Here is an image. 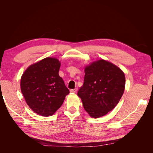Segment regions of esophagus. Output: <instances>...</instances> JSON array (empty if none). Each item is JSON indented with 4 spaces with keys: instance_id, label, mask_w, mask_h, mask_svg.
I'll return each mask as SVG.
<instances>
[{
    "instance_id": "esophagus-1",
    "label": "esophagus",
    "mask_w": 153,
    "mask_h": 153,
    "mask_svg": "<svg viewBox=\"0 0 153 153\" xmlns=\"http://www.w3.org/2000/svg\"><path fill=\"white\" fill-rule=\"evenodd\" d=\"M77 89L76 88V89H71L70 90V92H73V93H75V92H76V91H77Z\"/></svg>"
}]
</instances>
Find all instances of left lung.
I'll list each match as a JSON object with an SVG mask.
<instances>
[{
    "label": "left lung",
    "mask_w": 153,
    "mask_h": 153,
    "mask_svg": "<svg viewBox=\"0 0 153 153\" xmlns=\"http://www.w3.org/2000/svg\"><path fill=\"white\" fill-rule=\"evenodd\" d=\"M84 84L78 91L86 112L92 118L104 116L117 105L124 93L126 78L117 66L104 59L85 67Z\"/></svg>",
    "instance_id": "8db88e82"
}]
</instances>
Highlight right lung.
<instances>
[{"instance_id": "right-lung-1", "label": "right lung", "mask_w": 153, "mask_h": 153, "mask_svg": "<svg viewBox=\"0 0 153 153\" xmlns=\"http://www.w3.org/2000/svg\"><path fill=\"white\" fill-rule=\"evenodd\" d=\"M60 67L57 58L47 57L31 64L22 75L20 89L26 103L41 116L52 115L69 93L59 75Z\"/></svg>"}]
</instances>
